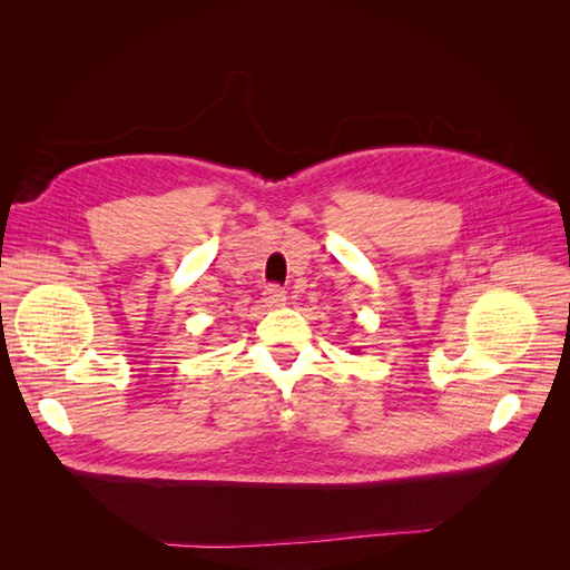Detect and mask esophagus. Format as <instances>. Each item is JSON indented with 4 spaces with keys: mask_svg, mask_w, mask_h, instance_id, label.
<instances>
[{
    "mask_svg": "<svg viewBox=\"0 0 570 570\" xmlns=\"http://www.w3.org/2000/svg\"><path fill=\"white\" fill-rule=\"evenodd\" d=\"M285 299H287V295H285V289H283L281 285H268V287L264 289V302H266V306H271V308L283 306Z\"/></svg>",
    "mask_w": 570,
    "mask_h": 570,
    "instance_id": "1",
    "label": "esophagus"
}]
</instances>
